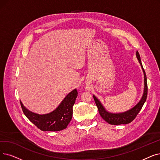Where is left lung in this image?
<instances>
[{"instance_id": "left-lung-1", "label": "left lung", "mask_w": 160, "mask_h": 160, "mask_svg": "<svg viewBox=\"0 0 160 160\" xmlns=\"http://www.w3.org/2000/svg\"><path fill=\"white\" fill-rule=\"evenodd\" d=\"M136 55L137 58L139 61V63L141 64V66L142 67V69L144 72V93L142 95V97L140 101L138 102L137 105L131 108L130 110L126 111V112H124L122 113H111L108 112V111L106 110L102 106L101 102L98 100V99L95 95H93V99L95 100V104L98 108V110L99 114L102 117V118L108 122L109 124L111 125H120V124H128L129 123H131L132 121H133L137 116V115L138 114V112H140V110H141L144 103L145 102L146 100H147V94H148V86H147V76H146L145 71L143 68L142 65L141 63V57L140 55L138 53V51L136 52Z\"/></svg>"}]
</instances>
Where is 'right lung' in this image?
<instances>
[{
	"instance_id": "1",
	"label": "right lung",
	"mask_w": 160,
	"mask_h": 160,
	"mask_svg": "<svg viewBox=\"0 0 160 160\" xmlns=\"http://www.w3.org/2000/svg\"><path fill=\"white\" fill-rule=\"evenodd\" d=\"M78 96L74 89L62 101L58 108L52 112L38 114L26 108L22 102L21 106L24 114L33 124L43 131H58L67 128L72 117V107Z\"/></svg>"
}]
</instances>
